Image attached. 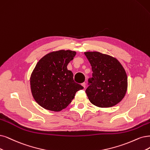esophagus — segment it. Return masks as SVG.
<instances>
[{
    "label": "esophagus",
    "instance_id": "1",
    "mask_svg": "<svg viewBox=\"0 0 150 150\" xmlns=\"http://www.w3.org/2000/svg\"><path fill=\"white\" fill-rule=\"evenodd\" d=\"M82 86H83V87H84V88H86V83H85V82H84V83H82Z\"/></svg>",
    "mask_w": 150,
    "mask_h": 150
}]
</instances>
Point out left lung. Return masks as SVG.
<instances>
[{"instance_id": "obj_1", "label": "left lung", "mask_w": 150, "mask_h": 150, "mask_svg": "<svg viewBox=\"0 0 150 150\" xmlns=\"http://www.w3.org/2000/svg\"><path fill=\"white\" fill-rule=\"evenodd\" d=\"M91 65L92 78L85 91L90 102L99 108H110L122 101L127 90V76L115 58L99 52H86Z\"/></svg>"}]
</instances>
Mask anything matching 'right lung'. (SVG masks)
Wrapping results in <instances>:
<instances>
[{"label": "right lung", "mask_w": 150, "mask_h": 150, "mask_svg": "<svg viewBox=\"0 0 150 150\" xmlns=\"http://www.w3.org/2000/svg\"><path fill=\"white\" fill-rule=\"evenodd\" d=\"M75 55V51L60 50L44 55L37 63L31 75V90L43 108L60 111L68 106L76 91L83 89L74 81L73 73L67 67Z\"/></svg>", "instance_id": "add662e5"}]
</instances>
